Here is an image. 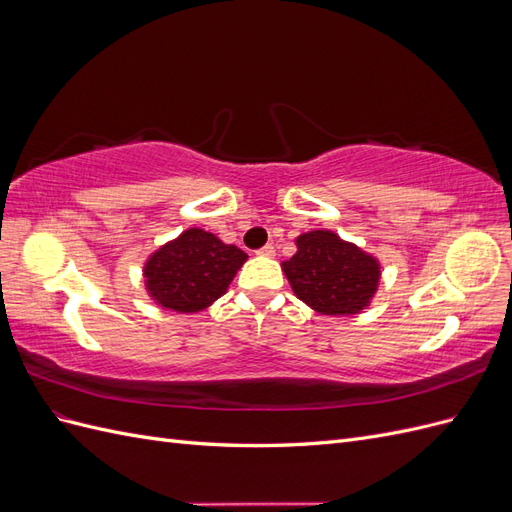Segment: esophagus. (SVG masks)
<instances>
[{
	"mask_svg": "<svg viewBox=\"0 0 512 512\" xmlns=\"http://www.w3.org/2000/svg\"><path fill=\"white\" fill-rule=\"evenodd\" d=\"M258 256L273 258V256H275V247H273V245H265V247H260V250H258Z\"/></svg>",
	"mask_w": 512,
	"mask_h": 512,
	"instance_id": "1",
	"label": "esophagus"
}]
</instances>
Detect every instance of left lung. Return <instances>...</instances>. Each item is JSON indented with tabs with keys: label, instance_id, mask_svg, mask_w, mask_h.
Returning a JSON list of instances; mask_svg holds the SVG:
<instances>
[{
	"label": "left lung",
	"instance_id": "obj_1",
	"mask_svg": "<svg viewBox=\"0 0 512 512\" xmlns=\"http://www.w3.org/2000/svg\"><path fill=\"white\" fill-rule=\"evenodd\" d=\"M297 252L282 271L297 299L322 316H354L369 307L380 288V260L329 228L294 239Z\"/></svg>",
	"mask_w": 512,
	"mask_h": 512
}]
</instances>
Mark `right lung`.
<instances>
[{"instance_id":"right-lung-1","label":"right lung","mask_w":512,"mask_h":512,"mask_svg":"<svg viewBox=\"0 0 512 512\" xmlns=\"http://www.w3.org/2000/svg\"><path fill=\"white\" fill-rule=\"evenodd\" d=\"M245 260L237 245L194 226L149 254L143 265L145 290L168 312H203L226 294Z\"/></svg>"}]
</instances>
